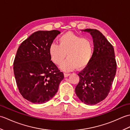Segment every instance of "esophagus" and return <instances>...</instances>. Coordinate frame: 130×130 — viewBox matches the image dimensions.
Wrapping results in <instances>:
<instances>
[{"label":"esophagus","mask_w":130,"mask_h":130,"mask_svg":"<svg viewBox=\"0 0 130 130\" xmlns=\"http://www.w3.org/2000/svg\"><path fill=\"white\" fill-rule=\"evenodd\" d=\"M70 75V74H68V73H64V76L65 77V78H66V77H68V76H69Z\"/></svg>","instance_id":"34e87169"}]
</instances>
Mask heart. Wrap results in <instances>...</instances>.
Wrapping results in <instances>:
<instances>
[{
    "instance_id": "heart-1",
    "label": "heart",
    "mask_w": 130,
    "mask_h": 130,
    "mask_svg": "<svg viewBox=\"0 0 130 130\" xmlns=\"http://www.w3.org/2000/svg\"><path fill=\"white\" fill-rule=\"evenodd\" d=\"M59 45L52 43L48 51L51 60L60 65L67 55L68 59L60 65L63 71L82 69L89 64L93 53V44L89 38L68 32L59 38Z\"/></svg>"
}]
</instances>
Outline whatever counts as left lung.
<instances>
[{
	"instance_id": "obj_1",
	"label": "left lung",
	"mask_w": 130,
	"mask_h": 130,
	"mask_svg": "<svg viewBox=\"0 0 130 130\" xmlns=\"http://www.w3.org/2000/svg\"><path fill=\"white\" fill-rule=\"evenodd\" d=\"M94 45L92 59L84 70L78 74L79 82L75 93L83 103L94 105L107 97L111 89L117 69L113 47L96 29H85Z\"/></svg>"
}]
</instances>
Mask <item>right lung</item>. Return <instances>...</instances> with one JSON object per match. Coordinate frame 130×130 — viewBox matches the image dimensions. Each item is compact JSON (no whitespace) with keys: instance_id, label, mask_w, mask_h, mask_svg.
<instances>
[{"instance_id":"1","label":"right lung","mask_w":130,"mask_h":130,"mask_svg":"<svg viewBox=\"0 0 130 130\" xmlns=\"http://www.w3.org/2000/svg\"><path fill=\"white\" fill-rule=\"evenodd\" d=\"M60 32L38 31L21 44L13 63L19 92L33 103L42 104L56 94L63 73L51 60L49 47Z\"/></svg>"}]
</instances>
